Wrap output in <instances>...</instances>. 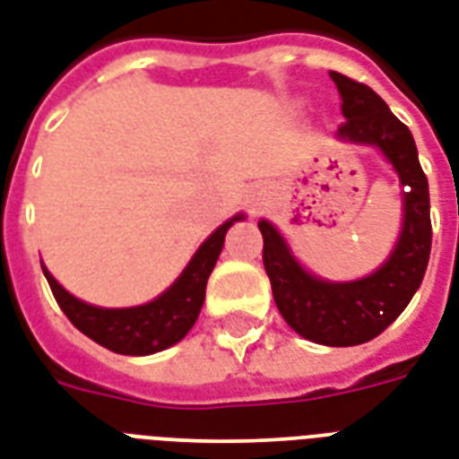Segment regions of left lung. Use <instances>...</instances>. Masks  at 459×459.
Returning <instances> with one entry per match:
<instances>
[{
	"instance_id": "1",
	"label": "left lung",
	"mask_w": 459,
	"mask_h": 459,
	"mask_svg": "<svg viewBox=\"0 0 459 459\" xmlns=\"http://www.w3.org/2000/svg\"><path fill=\"white\" fill-rule=\"evenodd\" d=\"M330 78L342 98L344 122L337 138L378 148L404 186L400 239L376 273L354 282H328L301 268L268 220H261L258 230L263 234V265L287 325L311 342L351 347L381 335L421 285L431 254V204L410 129L368 85L337 71H330Z\"/></svg>"
}]
</instances>
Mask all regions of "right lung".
Here are the masks:
<instances>
[{"instance_id":"obj_1","label":"right lung","mask_w":459,"mask_h":459,"mask_svg":"<svg viewBox=\"0 0 459 459\" xmlns=\"http://www.w3.org/2000/svg\"><path fill=\"white\" fill-rule=\"evenodd\" d=\"M244 215H234L220 225L208 239L198 247L189 265L179 278L174 280L169 290L160 294L158 299L131 308H102L85 304L69 294L42 265V273L55 294L56 304L66 318L76 325L83 335L93 342L129 357H145L172 347L186 335L196 323L205 299V285L225 244L227 230Z\"/></svg>"}]
</instances>
